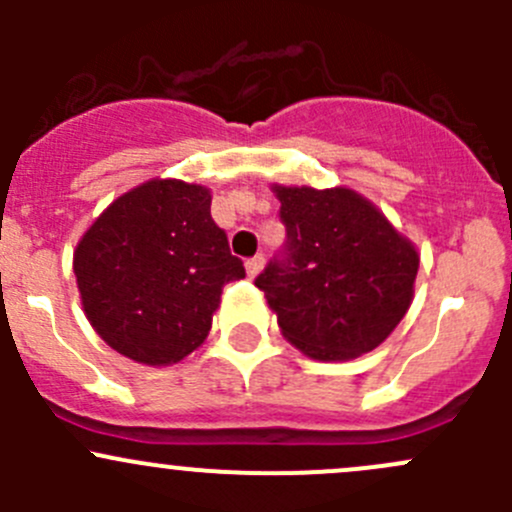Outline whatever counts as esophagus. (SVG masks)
I'll list each match as a JSON object with an SVG mask.
<instances>
[{
    "label": "esophagus",
    "instance_id": "esophagus-1",
    "mask_svg": "<svg viewBox=\"0 0 512 512\" xmlns=\"http://www.w3.org/2000/svg\"><path fill=\"white\" fill-rule=\"evenodd\" d=\"M262 265H265V255H262V252H257L255 257H250V260L245 262V267H247V275H250V277H257V275H260Z\"/></svg>",
    "mask_w": 512,
    "mask_h": 512
}]
</instances>
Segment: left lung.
<instances>
[{"label":"left lung","instance_id":"1","mask_svg":"<svg viewBox=\"0 0 512 512\" xmlns=\"http://www.w3.org/2000/svg\"><path fill=\"white\" fill-rule=\"evenodd\" d=\"M287 227L285 257L255 285L282 337L317 361H349L379 347L409 312L418 252L352 188L272 185Z\"/></svg>","mask_w":512,"mask_h":512}]
</instances>
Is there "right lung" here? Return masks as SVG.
I'll use <instances>...</instances> for the list:
<instances>
[{
  "label": "right lung",
  "instance_id": "obj_1",
  "mask_svg": "<svg viewBox=\"0 0 512 512\" xmlns=\"http://www.w3.org/2000/svg\"><path fill=\"white\" fill-rule=\"evenodd\" d=\"M210 188L153 178L118 195L74 250L84 314L118 354L170 366L200 347L223 287L245 277Z\"/></svg>",
  "mask_w": 512,
  "mask_h": 512
}]
</instances>
